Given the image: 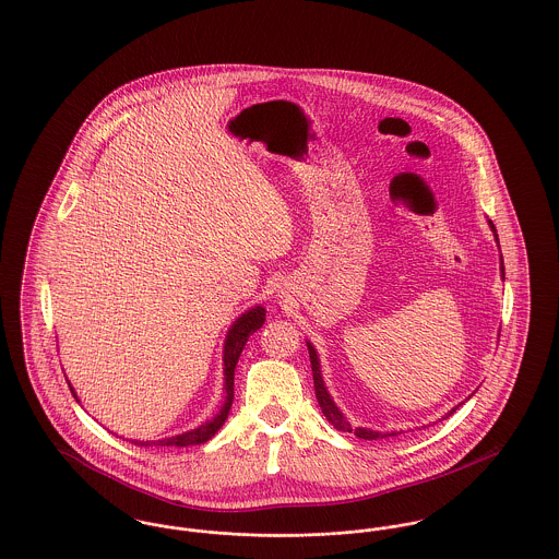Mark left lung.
I'll return each instance as SVG.
<instances>
[{
	"label": "left lung",
	"instance_id": "1",
	"mask_svg": "<svg viewBox=\"0 0 559 559\" xmlns=\"http://www.w3.org/2000/svg\"><path fill=\"white\" fill-rule=\"evenodd\" d=\"M490 228H492L493 236H496V240H498V234H496V228H493L492 222H490ZM500 260H502V258H500ZM500 272H502V276H504V265H502V263H500ZM306 344H308V355H310V365H312V378H314V393H317V401H319V405H321V409H323L325 418H328L329 423H331L333 427L337 428V430H342V432H355L359 439H367V441H371V439H384V437L399 435V432H378V430H371V428L350 427V423L344 418V414L337 409V405H335V403H333V399L329 396L328 389H325V382H323V376H321V362H319V355H317L314 346H312L310 342H306ZM456 409H459V405H456L452 412H448V414H445V418H448V416H452Z\"/></svg>",
	"mask_w": 559,
	"mask_h": 559
}]
</instances>
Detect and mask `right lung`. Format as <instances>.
I'll return each mask as SVG.
<instances>
[{"label": "right lung", "mask_w": 559, "mask_h": 559, "mask_svg": "<svg viewBox=\"0 0 559 559\" xmlns=\"http://www.w3.org/2000/svg\"><path fill=\"white\" fill-rule=\"evenodd\" d=\"M263 321H265V310L262 306H255L251 310H247L242 317H238L234 321L230 331H228V337H226V346H224V386H226V401L219 409V414L194 428V430H188L183 435H175V437H168V439H160V441H134L136 445H175V448H186V445H200L204 441H209L219 428L224 427L228 414H230L231 401H234V369H236V362L238 357L247 344V340L262 328ZM69 384V382H67ZM71 389V384H69ZM71 393L78 401V394L71 389Z\"/></svg>", "instance_id": "right-lung-1"}]
</instances>
